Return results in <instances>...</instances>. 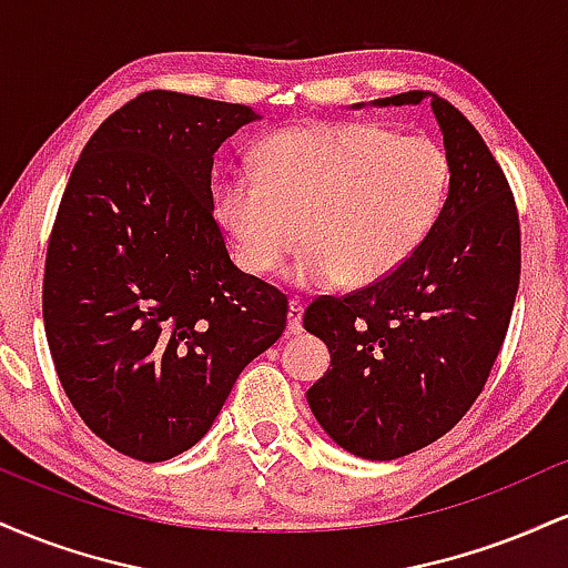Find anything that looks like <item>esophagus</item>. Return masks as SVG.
<instances>
[{"label": "esophagus", "mask_w": 568, "mask_h": 568, "mask_svg": "<svg viewBox=\"0 0 568 568\" xmlns=\"http://www.w3.org/2000/svg\"><path fill=\"white\" fill-rule=\"evenodd\" d=\"M302 321H304V304L298 302V298H291V304H288V334H293V336L302 334V331H304Z\"/></svg>", "instance_id": "esophagus-1"}]
</instances>
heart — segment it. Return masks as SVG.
Wrapping results in <instances>:
<instances>
[{
    "instance_id": "heart-1",
    "label": "heart",
    "mask_w": 568,
    "mask_h": 568,
    "mask_svg": "<svg viewBox=\"0 0 568 568\" xmlns=\"http://www.w3.org/2000/svg\"><path fill=\"white\" fill-rule=\"evenodd\" d=\"M452 181L446 149L371 122L288 128L258 146V171H230L216 216L251 275H272L306 243L293 280L363 288L414 256L440 219Z\"/></svg>"
}]
</instances>
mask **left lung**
Instances as JSON below:
<instances>
[{
	"instance_id": "obj_1",
	"label": "left lung",
	"mask_w": 568,
	"mask_h": 568,
	"mask_svg": "<svg viewBox=\"0 0 568 568\" xmlns=\"http://www.w3.org/2000/svg\"><path fill=\"white\" fill-rule=\"evenodd\" d=\"M425 98L452 162L440 219L393 275L304 312V328L331 352V368L306 389L312 414L338 446L374 462L419 452L470 410L520 283L518 207L473 122L427 90L374 103Z\"/></svg>"
}]
</instances>
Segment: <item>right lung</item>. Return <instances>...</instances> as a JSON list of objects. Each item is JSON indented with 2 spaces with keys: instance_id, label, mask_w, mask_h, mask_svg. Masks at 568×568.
I'll return each instance as SVG.
<instances>
[{
  "instance_id": "add662e5",
  "label": "right lung",
  "mask_w": 568,
  "mask_h": 568,
  "mask_svg": "<svg viewBox=\"0 0 568 568\" xmlns=\"http://www.w3.org/2000/svg\"><path fill=\"white\" fill-rule=\"evenodd\" d=\"M253 120L243 103L141 93L90 135L58 205L50 355L84 425L130 459L192 448L285 331V293L232 264L213 216V154Z\"/></svg>"
}]
</instances>
